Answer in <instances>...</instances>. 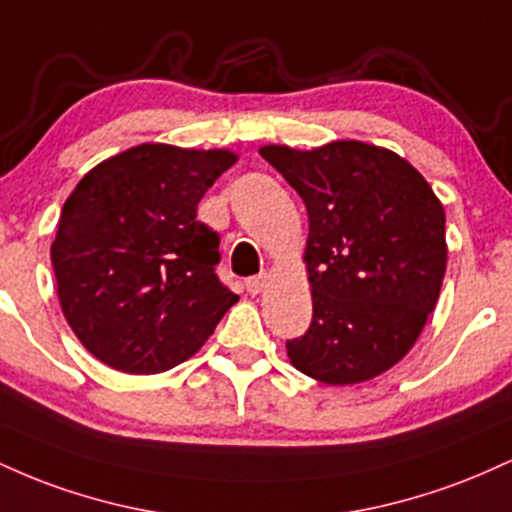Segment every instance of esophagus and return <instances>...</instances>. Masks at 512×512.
<instances>
[{"label":"esophagus","instance_id":"esophagus-1","mask_svg":"<svg viewBox=\"0 0 512 512\" xmlns=\"http://www.w3.org/2000/svg\"><path fill=\"white\" fill-rule=\"evenodd\" d=\"M269 284V274H257V276H250L248 281H245V289H248L252 296H257V293L264 291V286Z\"/></svg>","mask_w":512,"mask_h":512}]
</instances>
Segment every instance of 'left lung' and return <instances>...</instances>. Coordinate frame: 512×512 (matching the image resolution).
I'll list each match as a JSON object with an SVG mask.
<instances>
[{"mask_svg":"<svg viewBox=\"0 0 512 512\" xmlns=\"http://www.w3.org/2000/svg\"><path fill=\"white\" fill-rule=\"evenodd\" d=\"M308 209L313 322L286 342L291 366L327 385L378 378L409 354L436 308L445 211L395 151L339 139L310 151L262 146Z\"/></svg>","mask_w":512,"mask_h":512,"instance_id":"left-lung-1","label":"left lung"}]
</instances>
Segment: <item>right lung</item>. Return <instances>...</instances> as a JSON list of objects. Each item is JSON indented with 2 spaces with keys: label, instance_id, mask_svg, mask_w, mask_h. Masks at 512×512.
I'll use <instances>...</instances> for the list:
<instances>
[{
  "label": "right lung",
  "instance_id": "obj_1",
  "mask_svg": "<svg viewBox=\"0 0 512 512\" xmlns=\"http://www.w3.org/2000/svg\"><path fill=\"white\" fill-rule=\"evenodd\" d=\"M238 156L139 144L91 168L64 202L50 257L79 342L105 366L151 375L202 349L238 301L216 276L219 236L197 204Z\"/></svg>",
  "mask_w": 512,
  "mask_h": 512
}]
</instances>
